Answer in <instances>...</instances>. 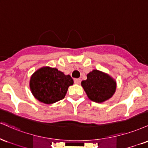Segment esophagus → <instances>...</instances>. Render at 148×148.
Listing matches in <instances>:
<instances>
[{
  "instance_id": "1",
  "label": "esophagus",
  "mask_w": 148,
  "mask_h": 148,
  "mask_svg": "<svg viewBox=\"0 0 148 148\" xmlns=\"http://www.w3.org/2000/svg\"><path fill=\"white\" fill-rule=\"evenodd\" d=\"M74 83L76 84H79L80 83V79L77 78V79H74Z\"/></svg>"
}]
</instances>
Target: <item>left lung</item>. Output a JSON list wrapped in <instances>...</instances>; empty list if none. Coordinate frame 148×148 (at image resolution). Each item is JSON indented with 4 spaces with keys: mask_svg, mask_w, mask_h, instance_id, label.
Returning <instances> with one entry per match:
<instances>
[{
    "mask_svg": "<svg viewBox=\"0 0 148 148\" xmlns=\"http://www.w3.org/2000/svg\"><path fill=\"white\" fill-rule=\"evenodd\" d=\"M82 86L92 101L101 103L113 96L116 89V82L108 74L93 70L87 74V79L82 81Z\"/></svg>",
    "mask_w": 148,
    "mask_h": 148,
    "instance_id": "left-lung-1",
    "label": "left lung"
}]
</instances>
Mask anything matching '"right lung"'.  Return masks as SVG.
Returning <instances> with one entry per match:
<instances>
[{
    "label": "right lung",
    "mask_w": 148,
    "mask_h": 148,
    "mask_svg": "<svg viewBox=\"0 0 148 148\" xmlns=\"http://www.w3.org/2000/svg\"><path fill=\"white\" fill-rule=\"evenodd\" d=\"M73 84L69 75L55 68L44 66L38 69L31 76L29 87L36 100L43 103H55L64 98L69 86Z\"/></svg>",
    "instance_id": "1"
}]
</instances>
